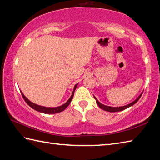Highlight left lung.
<instances>
[{
    "mask_svg": "<svg viewBox=\"0 0 160 160\" xmlns=\"http://www.w3.org/2000/svg\"><path fill=\"white\" fill-rule=\"evenodd\" d=\"M142 93H141V94H140V96H139V97L137 98L136 100H134L133 102H131V103H130V104H127V105H126V106L120 107H112L106 106V105H104V104H101V103L100 102L98 101V100L96 99V98L95 97V96H94V98H95V99H96V103L98 104V106H99V107H100V108H102V109H103V110H104V111H108V112H118V111H123V110L126 109V108H128V107H131L132 105L135 104L139 100V99H140V97L142 96Z\"/></svg>",
    "mask_w": 160,
    "mask_h": 160,
    "instance_id": "1",
    "label": "left lung"
}]
</instances>
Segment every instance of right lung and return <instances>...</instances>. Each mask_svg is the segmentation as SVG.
Here are the masks:
<instances>
[{
	"label": "right lung",
	"mask_w": 160,
	"mask_h": 160,
	"mask_svg": "<svg viewBox=\"0 0 160 160\" xmlns=\"http://www.w3.org/2000/svg\"><path fill=\"white\" fill-rule=\"evenodd\" d=\"M77 84H76L74 87V89L73 91V93L72 95H71V96L70 97V98L65 104H64L62 106H60V107H53V108H49V107H42V106H40V105H37L34 103L32 102L31 101H29L28 98H27L25 96H24L23 93L21 92L22 94V96L24 100L26 102V103L28 104L29 107H31L33 109L37 111H39V112H41V113H47V114H52V113H60V112H62V111H64L65 108L69 106V104L71 103V100L73 99V95H74V91L76 90V87H77Z\"/></svg>",
	"instance_id": "obj_1"
}]
</instances>
